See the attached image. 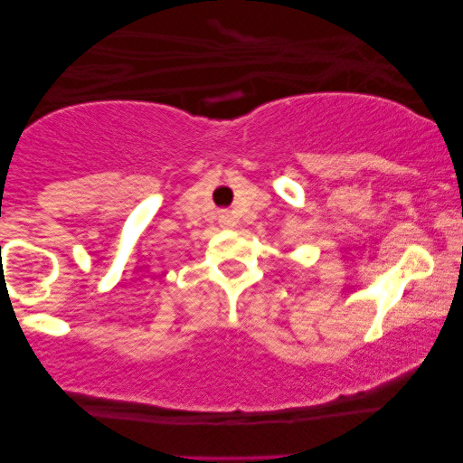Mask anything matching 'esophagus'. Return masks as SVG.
<instances>
[{
	"instance_id": "34e87169",
	"label": "esophagus",
	"mask_w": 463,
	"mask_h": 463,
	"mask_svg": "<svg viewBox=\"0 0 463 463\" xmlns=\"http://www.w3.org/2000/svg\"><path fill=\"white\" fill-rule=\"evenodd\" d=\"M223 223L230 225V214H223Z\"/></svg>"
}]
</instances>
